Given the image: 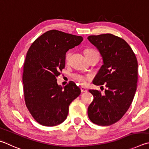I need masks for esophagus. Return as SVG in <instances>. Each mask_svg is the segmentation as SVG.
I'll return each mask as SVG.
<instances>
[{"instance_id":"obj_1","label":"esophagus","mask_w":149,"mask_h":149,"mask_svg":"<svg viewBox=\"0 0 149 149\" xmlns=\"http://www.w3.org/2000/svg\"><path fill=\"white\" fill-rule=\"evenodd\" d=\"M80 90H81V92H86L87 91H88V90L86 89V88H84V87H83V86L80 87Z\"/></svg>"}]
</instances>
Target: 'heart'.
<instances>
[{"instance_id": "b5f03b06", "label": "heart", "mask_w": 149, "mask_h": 149, "mask_svg": "<svg viewBox=\"0 0 149 149\" xmlns=\"http://www.w3.org/2000/svg\"><path fill=\"white\" fill-rule=\"evenodd\" d=\"M93 54H97V52L94 50H93V49H86V50H85L84 52V54L86 57L90 56V55ZM73 78H74V79L76 80V81L80 83V84L84 85L86 83L87 80L89 79L90 77H85L81 74H74L73 75Z\"/></svg>"}]
</instances>
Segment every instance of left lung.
Wrapping results in <instances>:
<instances>
[{"instance_id": "left-lung-1", "label": "left lung", "mask_w": 149, "mask_h": 149, "mask_svg": "<svg viewBox=\"0 0 149 149\" xmlns=\"http://www.w3.org/2000/svg\"><path fill=\"white\" fill-rule=\"evenodd\" d=\"M88 39L97 48L103 61L93 84L107 88L103 95L98 90H89L93 100L88 107V117L99 126H109L122 118L134 100L137 82V58L124 39L112 34L91 35Z\"/></svg>"}]
</instances>
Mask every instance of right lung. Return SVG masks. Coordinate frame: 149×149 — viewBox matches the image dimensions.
<instances>
[{
  "mask_svg": "<svg viewBox=\"0 0 149 149\" xmlns=\"http://www.w3.org/2000/svg\"><path fill=\"white\" fill-rule=\"evenodd\" d=\"M82 40L80 36L50 30L29 49L23 72L25 101L34 119L42 126L61 124L70 104L81 93L73 82L64 87L58 85L56 77L65 68L66 52Z\"/></svg>",
  "mask_w": 149,
  "mask_h": 149,
  "instance_id": "obj_1",
  "label": "right lung"
}]
</instances>
